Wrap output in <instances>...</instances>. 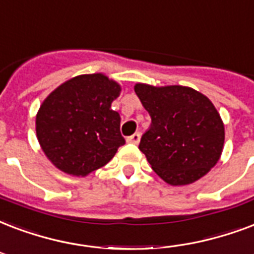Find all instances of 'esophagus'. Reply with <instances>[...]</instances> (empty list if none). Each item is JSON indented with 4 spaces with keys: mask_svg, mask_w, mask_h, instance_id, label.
Here are the masks:
<instances>
[{
    "mask_svg": "<svg viewBox=\"0 0 254 254\" xmlns=\"http://www.w3.org/2000/svg\"><path fill=\"white\" fill-rule=\"evenodd\" d=\"M140 140H141V134L138 133V131H137V133H134V134L129 135V137L127 138V142H130V144H135V145L140 142Z\"/></svg>",
    "mask_w": 254,
    "mask_h": 254,
    "instance_id": "34e87169",
    "label": "esophagus"
}]
</instances>
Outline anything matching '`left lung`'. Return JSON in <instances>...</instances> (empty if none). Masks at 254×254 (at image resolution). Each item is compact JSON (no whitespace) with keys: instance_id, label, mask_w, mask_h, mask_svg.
<instances>
[{"instance_id":"1","label":"left lung","mask_w":254,"mask_h":254,"mask_svg":"<svg viewBox=\"0 0 254 254\" xmlns=\"http://www.w3.org/2000/svg\"><path fill=\"white\" fill-rule=\"evenodd\" d=\"M134 92L152 119L138 146L152 169L174 187L204 177L221 157L225 140L212 101L180 85L135 84Z\"/></svg>"}]
</instances>
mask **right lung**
Masks as SVG:
<instances>
[{
  "label": "right lung",
  "instance_id": "obj_1",
  "mask_svg": "<svg viewBox=\"0 0 254 254\" xmlns=\"http://www.w3.org/2000/svg\"><path fill=\"white\" fill-rule=\"evenodd\" d=\"M121 86L102 73L73 77L54 89L40 106L36 133L56 168L84 177L100 169L125 144L120 114L112 102Z\"/></svg>",
  "mask_w": 254,
  "mask_h": 254
}]
</instances>
